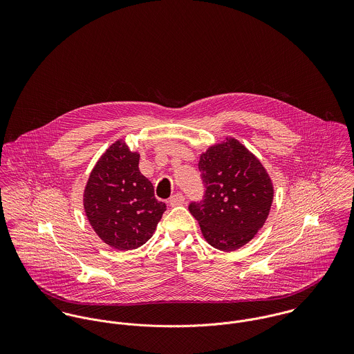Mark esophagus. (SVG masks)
I'll return each mask as SVG.
<instances>
[{
    "label": "esophagus",
    "instance_id": "esophagus-1",
    "mask_svg": "<svg viewBox=\"0 0 354 354\" xmlns=\"http://www.w3.org/2000/svg\"><path fill=\"white\" fill-rule=\"evenodd\" d=\"M184 202H185L184 195H183V194H176V195H173V196L170 198L169 204H170L171 207H174V205H181V204H184Z\"/></svg>",
    "mask_w": 354,
    "mask_h": 354
}]
</instances>
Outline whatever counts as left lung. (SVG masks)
<instances>
[{
    "instance_id": "1",
    "label": "left lung",
    "mask_w": 354,
    "mask_h": 354,
    "mask_svg": "<svg viewBox=\"0 0 354 354\" xmlns=\"http://www.w3.org/2000/svg\"><path fill=\"white\" fill-rule=\"evenodd\" d=\"M205 192L189 204L205 241L230 252L250 243L264 225L274 187L261 162L239 140L208 147L199 160Z\"/></svg>"
}]
</instances>
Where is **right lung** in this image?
Masks as SVG:
<instances>
[{
	"label": "right lung",
	"instance_id": "right-lung-1",
	"mask_svg": "<svg viewBox=\"0 0 354 354\" xmlns=\"http://www.w3.org/2000/svg\"><path fill=\"white\" fill-rule=\"evenodd\" d=\"M139 158L117 140L94 166L83 195L90 225L103 243L118 251L146 244L166 209L155 199L151 181L140 173Z\"/></svg>",
	"mask_w": 354,
	"mask_h": 354
}]
</instances>
